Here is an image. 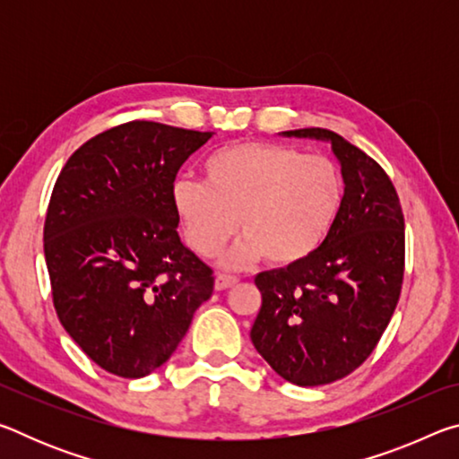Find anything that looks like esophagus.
Here are the masks:
<instances>
[{
	"mask_svg": "<svg viewBox=\"0 0 459 459\" xmlns=\"http://www.w3.org/2000/svg\"><path fill=\"white\" fill-rule=\"evenodd\" d=\"M237 283H238V279H237V277L227 275V273H219V275H216L214 287H216V290H219V291H222V290H229V287L237 285Z\"/></svg>",
	"mask_w": 459,
	"mask_h": 459,
	"instance_id": "esophagus-1",
	"label": "esophagus"
}]
</instances>
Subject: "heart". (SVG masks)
<instances>
[{"mask_svg":"<svg viewBox=\"0 0 459 459\" xmlns=\"http://www.w3.org/2000/svg\"><path fill=\"white\" fill-rule=\"evenodd\" d=\"M188 245L214 257L235 235L243 238L227 255L229 267L265 257L291 267L324 245L344 202L338 166L298 147L251 142L222 147L204 161V182L182 178L172 188Z\"/></svg>","mask_w":459,"mask_h":459,"instance_id":"heart-1","label":"heart"}]
</instances>
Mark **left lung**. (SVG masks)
<instances>
[{"instance_id":"left-lung-1","label":"left lung","mask_w":459,"mask_h":459,"mask_svg":"<svg viewBox=\"0 0 459 459\" xmlns=\"http://www.w3.org/2000/svg\"><path fill=\"white\" fill-rule=\"evenodd\" d=\"M283 135L330 142L344 202L312 257L255 277L263 304L251 340L279 377L320 386L359 368L391 322L405 275V219L391 178L344 137L322 127Z\"/></svg>"}]
</instances>
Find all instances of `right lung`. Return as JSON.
<instances>
[{
	"label": "right lung",
	"instance_id": "add662e5",
	"mask_svg": "<svg viewBox=\"0 0 459 459\" xmlns=\"http://www.w3.org/2000/svg\"><path fill=\"white\" fill-rule=\"evenodd\" d=\"M212 131L129 121L89 139L62 168L44 222L60 324L100 368L142 378L161 367L214 290L178 235V169Z\"/></svg>",
	"mask_w": 459,
	"mask_h": 459
}]
</instances>
